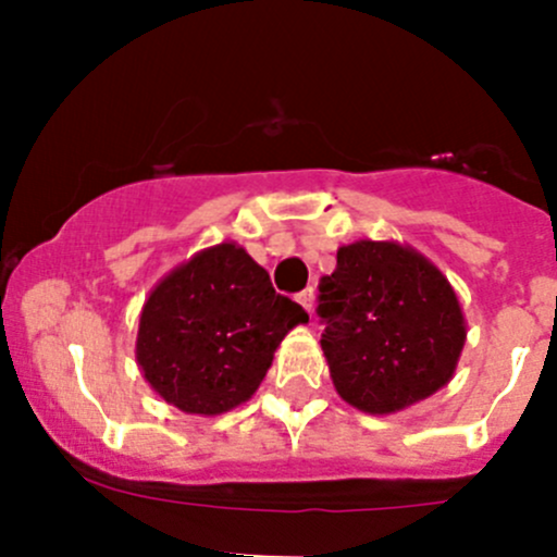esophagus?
<instances>
[{"label": "esophagus", "instance_id": "obj_1", "mask_svg": "<svg viewBox=\"0 0 557 557\" xmlns=\"http://www.w3.org/2000/svg\"><path fill=\"white\" fill-rule=\"evenodd\" d=\"M296 301H299V305H301V307H305V310L312 314V307H314V290H312V288L301 290V294H299V296H296Z\"/></svg>", "mask_w": 557, "mask_h": 557}]
</instances>
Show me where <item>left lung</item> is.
I'll use <instances>...</instances> for the list:
<instances>
[{
	"label": "left lung",
	"instance_id": "1",
	"mask_svg": "<svg viewBox=\"0 0 557 557\" xmlns=\"http://www.w3.org/2000/svg\"><path fill=\"white\" fill-rule=\"evenodd\" d=\"M320 347L336 393L369 414H391L450 383L466 342L458 296L418 250L358 239L320 277Z\"/></svg>",
	"mask_w": 557,
	"mask_h": 557
}]
</instances>
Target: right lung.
I'll return each instance as SVG.
<instances>
[{
  "label": "right lung",
  "instance_id": "right-lung-1",
  "mask_svg": "<svg viewBox=\"0 0 557 557\" xmlns=\"http://www.w3.org/2000/svg\"><path fill=\"white\" fill-rule=\"evenodd\" d=\"M310 314L272 288L234 243L196 252L145 301L137 363L150 387L188 414H223L258 391L274 350Z\"/></svg>",
  "mask_w": 557,
  "mask_h": 557
}]
</instances>
